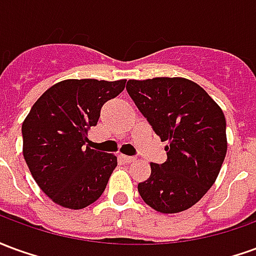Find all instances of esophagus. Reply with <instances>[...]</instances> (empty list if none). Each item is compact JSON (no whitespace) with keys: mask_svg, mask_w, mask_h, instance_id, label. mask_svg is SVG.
<instances>
[{"mask_svg":"<svg viewBox=\"0 0 256 256\" xmlns=\"http://www.w3.org/2000/svg\"><path fill=\"white\" fill-rule=\"evenodd\" d=\"M120 159L123 162H126V163H132V162L136 160V158L134 156H128V155H120Z\"/></svg>","mask_w":256,"mask_h":256,"instance_id":"esophagus-1","label":"esophagus"}]
</instances>
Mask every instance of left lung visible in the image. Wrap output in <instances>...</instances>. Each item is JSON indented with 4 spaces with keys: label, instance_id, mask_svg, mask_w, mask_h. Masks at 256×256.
<instances>
[{
    "label": "left lung",
    "instance_id": "8db88e82",
    "mask_svg": "<svg viewBox=\"0 0 256 256\" xmlns=\"http://www.w3.org/2000/svg\"><path fill=\"white\" fill-rule=\"evenodd\" d=\"M126 89L154 132L168 142L167 160L150 163V178L138 184L140 196L163 214L190 208L212 186L225 160L224 112L185 78L130 79Z\"/></svg>",
    "mask_w": 256,
    "mask_h": 256
}]
</instances>
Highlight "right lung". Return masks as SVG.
<instances>
[{
  "instance_id": "right-lung-1",
  "label": "right lung",
  "mask_w": 256,
  "mask_h": 256,
  "mask_svg": "<svg viewBox=\"0 0 256 256\" xmlns=\"http://www.w3.org/2000/svg\"><path fill=\"white\" fill-rule=\"evenodd\" d=\"M126 79H66L44 93L22 124L23 156L38 186L62 207L80 210L106 189L116 156L86 145L101 106L115 98Z\"/></svg>"
}]
</instances>
